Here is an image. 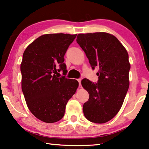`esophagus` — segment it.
Returning a JSON list of instances; mask_svg holds the SVG:
<instances>
[{"mask_svg": "<svg viewBox=\"0 0 149 149\" xmlns=\"http://www.w3.org/2000/svg\"><path fill=\"white\" fill-rule=\"evenodd\" d=\"M77 81H78V82H79V86H81V79H77Z\"/></svg>", "mask_w": 149, "mask_h": 149, "instance_id": "esophagus-1", "label": "esophagus"}]
</instances>
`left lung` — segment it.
<instances>
[{
  "label": "left lung",
  "mask_w": 149,
  "mask_h": 149,
  "mask_svg": "<svg viewBox=\"0 0 149 149\" xmlns=\"http://www.w3.org/2000/svg\"><path fill=\"white\" fill-rule=\"evenodd\" d=\"M77 42L93 69L99 68L97 83L81 81L89 94L83 104L84 116L95 123H107L118 113L129 87V54L115 36L107 33L79 34Z\"/></svg>",
  "instance_id": "left-lung-1"
}]
</instances>
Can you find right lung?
<instances>
[{
  "label": "right lung",
  "instance_id": "obj_1",
  "mask_svg": "<svg viewBox=\"0 0 149 149\" xmlns=\"http://www.w3.org/2000/svg\"><path fill=\"white\" fill-rule=\"evenodd\" d=\"M77 35L57 33L39 36L25 50L20 65L22 91L32 114L47 123L60 120L66 105L79 86L67 73L64 56Z\"/></svg>",
  "mask_w": 149,
  "mask_h": 149
}]
</instances>
